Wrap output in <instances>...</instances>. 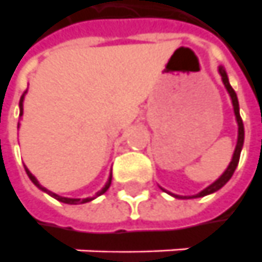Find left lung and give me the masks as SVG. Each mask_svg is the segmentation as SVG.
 <instances>
[{
    "instance_id": "8db88e82",
    "label": "left lung",
    "mask_w": 262,
    "mask_h": 262,
    "mask_svg": "<svg viewBox=\"0 0 262 262\" xmlns=\"http://www.w3.org/2000/svg\"><path fill=\"white\" fill-rule=\"evenodd\" d=\"M217 70H219V75H221V78H222V82H224V85H225L228 94L231 96V101H232L233 106V114H235V119H236V124H238V140H236V145H235V151H233L232 160H231V163H229V166L226 167L225 171L221 174V177L216 179L212 184H209L206 189H203V190L198 193V194H193V196H179V194H173V193L167 192V190H164V189L161 187L164 192H167L168 194H171V196L176 198V199H194V198H203V196H208L210 193L217 192L221 187H224V186L229 182V179L232 177L233 171H235V168H236L238 163H239L242 145H244V134H245V133H244V124H242L241 115H239V103H238V98H236L235 91H233L232 86L229 83V79H228V75H226L225 68H224V66H219Z\"/></svg>"
}]
</instances>
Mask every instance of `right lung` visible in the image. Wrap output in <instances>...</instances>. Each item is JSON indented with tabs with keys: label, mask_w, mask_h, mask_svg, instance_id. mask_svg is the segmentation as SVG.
<instances>
[{
	"label": "right lung",
	"mask_w": 262,
	"mask_h": 262,
	"mask_svg": "<svg viewBox=\"0 0 262 262\" xmlns=\"http://www.w3.org/2000/svg\"><path fill=\"white\" fill-rule=\"evenodd\" d=\"M26 94H27V91L23 94V96H21V99H20V117L23 115V102H24V96H26ZM18 127H20V124H18ZM26 173H27V176L30 177V180L33 182V183L36 184L37 187L41 190V192H45L47 193V194H50L52 198H54L56 201H59L61 202V203H68V205H82V203H88V202H91V201H94L95 198H98V196H101V194H103V193L106 192L108 189H110V186H111V180H112V174H110V177H108V182L105 183V186H103L102 189L99 190V192L96 193L95 194L94 198H85V199H79V198H64V196H59V194H56V193L53 192H50V190H47L46 187H43L41 184L38 183V180H37L36 177L33 176L31 173H30V170L27 167H26Z\"/></svg>",
	"instance_id": "right-lung-1"
}]
</instances>
